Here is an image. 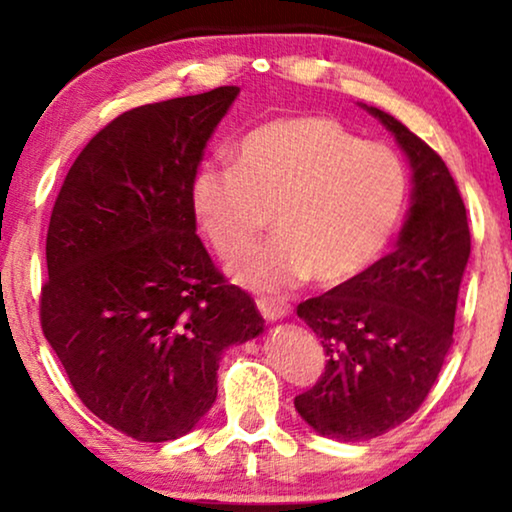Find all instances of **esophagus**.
I'll return each instance as SVG.
<instances>
[{
	"label": "esophagus",
	"instance_id": "34e87169",
	"mask_svg": "<svg viewBox=\"0 0 512 512\" xmlns=\"http://www.w3.org/2000/svg\"><path fill=\"white\" fill-rule=\"evenodd\" d=\"M256 305L268 321L284 319L286 314H289V305H286L284 300H277V298H256Z\"/></svg>",
	"mask_w": 512,
	"mask_h": 512
}]
</instances>
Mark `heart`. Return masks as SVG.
Segmentation results:
<instances>
[{
  "label": "heart",
  "mask_w": 512,
  "mask_h": 512,
  "mask_svg": "<svg viewBox=\"0 0 512 512\" xmlns=\"http://www.w3.org/2000/svg\"><path fill=\"white\" fill-rule=\"evenodd\" d=\"M408 202L401 156L361 142L331 118H279L251 130L235 165H205L193 184L195 214L237 282L279 291L305 279L333 286L366 272L389 247Z\"/></svg>",
  "instance_id": "obj_1"
}]
</instances>
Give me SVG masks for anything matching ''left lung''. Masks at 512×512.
Masks as SVG:
<instances>
[{
    "mask_svg": "<svg viewBox=\"0 0 512 512\" xmlns=\"http://www.w3.org/2000/svg\"><path fill=\"white\" fill-rule=\"evenodd\" d=\"M359 107L401 146L412 191L396 249L298 305L328 361L319 382L293 403L319 436L340 443L382 436L424 403L450 354L471 256L466 207L443 158L394 116L363 102Z\"/></svg>",
    "mask_w": 512,
    "mask_h": 512,
    "instance_id": "obj_1",
    "label": "left lung"
}]
</instances>
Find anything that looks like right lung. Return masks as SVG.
<instances>
[{
    "mask_svg": "<svg viewBox=\"0 0 512 512\" xmlns=\"http://www.w3.org/2000/svg\"><path fill=\"white\" fill-rule=\"evenodd\" d=\"M237 86L114 118L69 167L46 237L41 328L86 408L125 436H186L223 349L263 333L195 235L193 184Z\"/></svg>",
    "mask_w": 512,
    "mask_h": 512,
    "instance_id": "right-lung-1",
    "label": "right lung"
}]
</instances>
